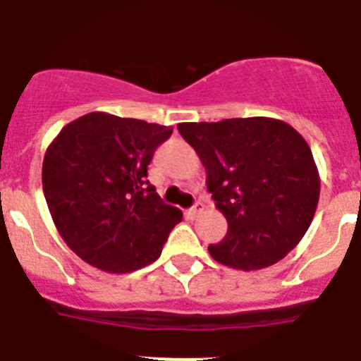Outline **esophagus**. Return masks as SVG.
I'll list each match as a JSON object with an SVG mask.
<instances>
[{
    "instance_id": "1",
    "label": "esophagus",
    "mask_w": 361,
    "mask_h": 361,
    "mask_svg": "<svg viewBox=\"0 0 361 361\" xmlns=\"http://www.w3.org/2000/svg\"><path fill=\"white\" fill-rule=\"evenodd\" d=\"M202 208H204V204L200 202V200H197V202L193 204V208H190V209H188V215H190L191 219H195V216L199 215L200 212H202Z\"/></svg>"
}]
</instances>
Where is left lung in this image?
<instances>
[{
  "label": "left lung",
  "mask_w": 361,
  "mask_h": 361,
  "mask_svg": "<svg viewBox=\"0 0 361 361\" xmlns=\"http://www.w3.org/2000/svg\"><path fill=\"white\" fill-rule=\"evenodd\" d=\"M178 133L206 168V186L228 220L208 247L213 260L257 271L296 247L317 212L320 175L305 139L273 117L180 123Z\"/></svg>",
  "instance_id": "left-lung-1"
}]
</instances>
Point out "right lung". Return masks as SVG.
<instances>
[{
  "instance_id": "obj_1",
  "label": "right lung",
  "mask_w": 361,
  "mask_h": 361,
  "mask_svg": "<svg viewBox=\"0 0 361 361\" xmlns=\"http://www.w3.org/2000/svg\"><path fill=\"white\" fill-rule=\"evenodd\" d=\"M171 126L92 111L57 133L43 159V191L57 231L86 264L132 273L155 262L183 212L149 186L153 152Z\"/></svg>"
}]
</instances>
